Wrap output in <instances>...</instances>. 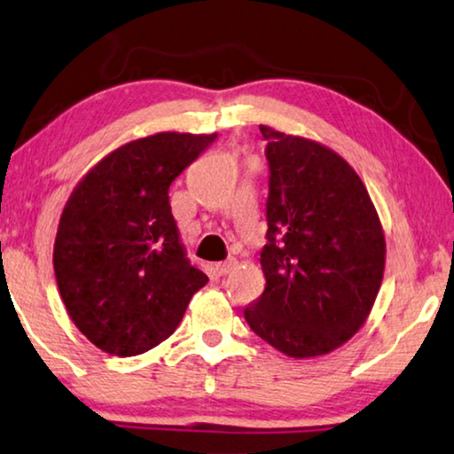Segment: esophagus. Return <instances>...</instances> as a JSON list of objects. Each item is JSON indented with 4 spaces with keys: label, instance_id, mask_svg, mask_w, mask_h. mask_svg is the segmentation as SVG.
I'll use <instances>...</instances> for the list:
<instances>
[{
    "label": "esophagus",
    "instance_id": "34e87169",
    "mask_svg": "<svg viewBox=\"0 0 454 454\" xmlns=\"http://www.w3.org/2000/svg\"><path fill=\"white\" fill-rule=\"evenodd\" d=\"M237 262H233V259H229V262H223V263H217L215 265V271L219 273V276H227V273H231L235 270Z\"/></svg>",
    "mask_w": 454,
    "mask_h": 454
}]
</instances>
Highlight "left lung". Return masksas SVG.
Returning a JSON list of instances; mask_svg holds the SVG:
<instances>
[{
    "label": "left lung",
    "instance_id": "1",
    "mask_svg": "<svg viewBox=\"0 0 454 454\" xmlns=\"http://www.w3.org/2000/svg\"><path fill=\"white\" fill-rule=\"evenodd\" d=\"M270 197L265 289L245 308L249 328L289 358L344 346L380 292L386 241L358 173L316 140L259 124Z\"/></svg>",
    "mask_w": 454,
    "mask_h": 454
}]
</instances>
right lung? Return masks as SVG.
<instances>
[{
  "instance_id": "right-lung-1",
  "label": "right lung",
  "mask_w": 454,
  "mask_h": 454,
  "mask_svg": "<svg viewBox=\"0 0 454 454\" xmlns=\"http://www.w3.org/2000/svg\"><path fill=\"white\" fill-rule=\"evenodd\" d=\"M217 138L157 132L106 154L66 200L54 271L66 311L102 352L137 356L176 330L209 278L187 259L168 187Z\"/></svg>"
}]
</instances>
